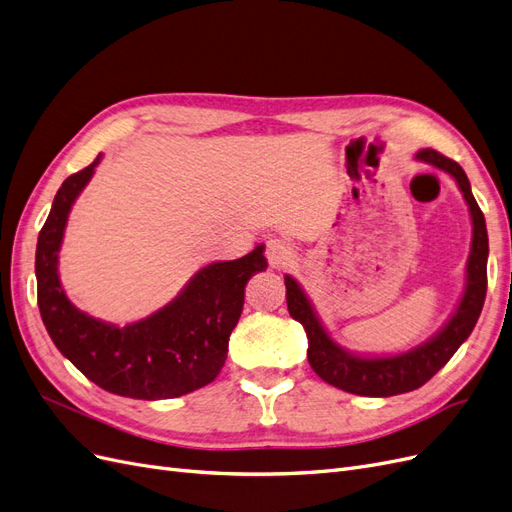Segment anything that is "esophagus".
<instances>
[{
    "instance_id": "esophagus-1",
    "label": "esophagus",
    "mask_w": 512,
    "mask_h": 512,
    "mask_svg": "<svg viewBox=\"0 0 512 512\" xmlns=\"http://www.w3.org/2000/svg\"><path fill=\"white\" fill-rule=\"evenodd\" d=\"M265 254H267V260H269L271 267H284L294 256L292 245L284 239H269Z\"/></svg>"
}]
</instances>
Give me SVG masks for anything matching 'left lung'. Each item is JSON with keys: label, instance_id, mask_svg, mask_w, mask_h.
<instances>
[{"label": "left lung", "instance_id": "1", "mask_svg": "<svg viewBox=\"0 0 512 512\" xmlns=\"http://www.w3.org/2000/svg\"><path fill=\"white\" fill-rule=\"evenodd\" d=\"M416 160L427 162L451 175L463 192L472 215V247L466 269V290H463L457 312L444 324L440 333L433 335L429 342L395 356L352 354L342 346H337L329 333L324 331L312 303L305 297L297 280L290 275L284 277L288 312L294 320L303 324L307 333L309 365L324 382L346 393L363 397H391L423 386L438 374L457 352V348L470 337L485 303L489 239L485 215L472 196L470 181L455 160L442 156L436 149H421L416 153Z\"/></svg>", "mask_w": 512, "mask_h": 512}]
</instances>
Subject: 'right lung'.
<instances>
[{"instance_id":"1","label":"right lung","mask_w":512,"mask_h":512,"mask_svg":"<svg viewBox=\"0 0 512 512\" xmlns=\"http://www.w3.org/2000/svg\"><path fill=\"white\" fill-rule=\"evenodd\" d=\"M100 162L70 175L55 194L36 247L38 307L53 344L100 389L132 399H173L218 378L243 312L245 284L267 269L265 245L211 262L179 297L143 320L117 327L76 309L59 282L57 258L68 213Z\"/></svg>"}]
</instances>
